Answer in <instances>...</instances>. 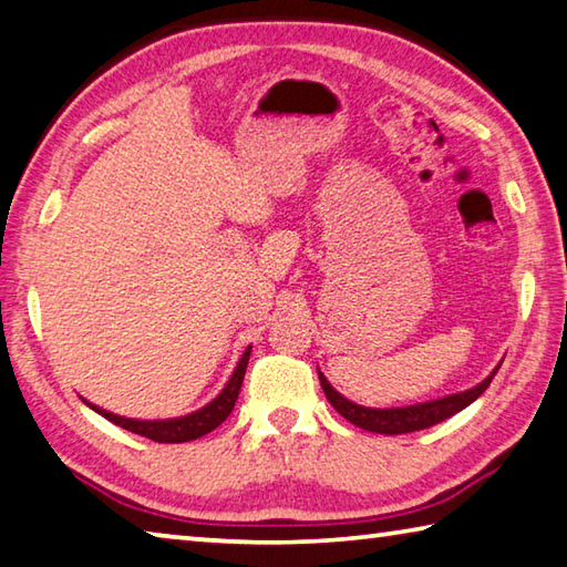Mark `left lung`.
Returning a JSON list of instances; mask_svg holds the SVG:
<instances>
[{
	"mask_svg": "<svg viewBox=\"0 0 567 567\" xmlns=\"http://www.w3.org/2000/svg\"><path fill=\"white\" fill-rule=\"evenodd\" d=\"M498 369H494L496 373ZM494 373L489 379H484L480 385L470 388V391H462V393H454V395H445V398H437V401H430V403H417V405H405V408H363L351 403L349 398H343L341 393H337L331 383L324 379V373H319V383L324 388V395L327 401L334 405V410L339 415H343L361 430H369V432H379V435H405V432H415V430H425L442 423V420L452 417L454 413H460V410L467 408L470 403H474L476 398H480L486 388H489Z\"/></svg>",
	"mask_w": 567,
	"mask_h": 567,
	"instance_id": "8db88e82",
	"label": "left lung"
}]
</instances>
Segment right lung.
I'll return each instance as SVG.
<instances>
[{
  "instance_id": "right-lung-1",
  "label": "right lung",
  "mask_w": 567,
  "mask_h": 567,
  "mask_svg": "<svg viewBox=\"0 0 567 567\" xmlns=\"http://www.w3.org/2000/svg\"><path fill=\"white\" fill-rule=\"evenodd\" d=\"M250 349H246L243 353V359L238 361L236 371H233L230 381L226 383L224 391L220 395H216L214 401L208 405H204L202 410H196L192 415H184V417H172V420H132V417H122V415H113L107 413V410L91 405L85 401V405H91L95 413L103 415L110 423H115L120 427H125L130 432H135V435L142 437H150L154 442H188V440H196V437H204L206 432L216 430L224 420L230 415L233 405L238 401V393H240V385L243 379H246V369H248V359H250Z\"/></svg>"
}]
</instances>
